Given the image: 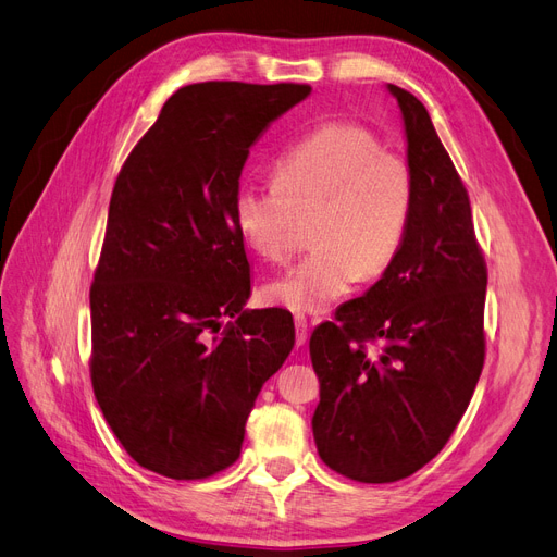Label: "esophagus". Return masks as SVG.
<instances>
[{"instance_id": "obj_1", "label": "esophagus", "mask_w": 557, "mask_h": 557, "mask_svg": "<svg viewBox=\"0 0 557 557\" xmlns=\"http://www.w3.org/2000/svg\"><path fill=\"white\" fill-rule=\"evenodd\" d=\"M294 326H296V345H305V339H308V319L302 314L294 317Z\"/></svg>"}]
</instances>
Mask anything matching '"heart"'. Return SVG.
Instances as JSON below:
<instances>
[{
  "instance_id": "1",
  "label": "heart",
  "mask_w": 557,
  "mask_h": 557,
  "mask_svg": "<svg viewBox=\"0 0 557 557\" xmlns=\"http://www.w3.org/2000/svg\"><path fill=\"white\" fill-rule=\"evenodd\" d=\"M275 185L243 187L233 220L252 252L284 263L310 222L312 252L265 286L282 308L312 314L376 280L396 263L417 206L409 161L386 150L370 129L326 122L286 150L273 169Z\"/></svg>"
}]
</instances>
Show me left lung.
<instances>
[{
    "label": "left lung",
    "mask_w": 557,
    "mask_h": 557,
    "mask_svg": "<svg viewBox=\"0 0 557 557\" xmlns=\"http://www.w3.org/2000/svg\"><path fill=\"white\" fill-rule=\"evenodd\" d=\"M398 99L417 206L388 273L310 337L319 376L317 451L361 483H391L433 460L468 409L486 358L488 268L470 196L425 106Z\"/></svg>",
    "instance_id": "obj_1"
}]
</instances>
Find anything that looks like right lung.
<instances>
[{
  "label": "right lung",
  "mask_w": 557,
  "mask_h": 557,
  "mask_svg": "<svg viewBox=\"0 0 557 557\" xmlns=\"http://www.w3.org/2000/svg\"><path fill=\"white\" fill-rule=\"evenodd\" d=\"M310 89L185 85L117 173L89 286V380L150 472L196 481L236 462L259 391L294 347L292 312L243 310L252 282L233 199L249 148Z\"/></svg>",
  "instance_id": "obj_1"
}]
</instances>
